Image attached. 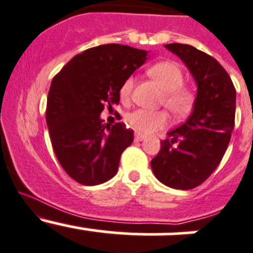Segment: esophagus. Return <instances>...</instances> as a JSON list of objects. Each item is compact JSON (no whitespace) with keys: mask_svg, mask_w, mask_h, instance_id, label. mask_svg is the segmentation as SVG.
Masks as SVG:
<instances>
[{"mask_svg":"<svg viewBox=\"0 0 253 253\" xmlns=\"http://www.w3.org/2000/svg\"><path fill=\"white\" fill-rule=\"evenodd\" d=\"M145 137L146 136L141 134H135V141H142V140H145Z\"/></svg>","mask_w":253,"mask_h":253,"instance_id":"34e87169","label":"esophagus"}]
</instances>
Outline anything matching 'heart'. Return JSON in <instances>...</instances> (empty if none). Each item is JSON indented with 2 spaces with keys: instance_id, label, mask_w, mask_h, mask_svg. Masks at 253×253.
<instances>
[{
  "instance_id": "obj_1",
  "label": "heart",
  "mask_w": 253,
  "mask_h": 253,
  "mask_svg": "<svg viewBox=\"0 0 253 253\" xmlns=\"http://www.w3.org/2000/svg\"><path fill=\"white\" fill-rule=\"evenodd\" d=\"M149 76L164 91V106L176 118H183L189 114L196 103V92L188 84H184V74L181 67L172 61H160L147 70ZM134 87V79L129 76L122 84L119 93L126 101ZM126 122L135 131L150 134L162 129L169 124V116L165 111L136 109L126 117Z\"/></svg>"
}]
</instances>
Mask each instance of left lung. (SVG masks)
<instances>
[{
    "label": "left lung",
    "instance_id": "1",
    "mask_svg": "<svg viewBox=\"0 0 253 253\" xmlns=\"http://www.w3.org/2000/svg\"><path fill=\"white\" fill-rule=\"evenodd\" d=\"M186 64L198 86L191 117L171 130L151 160L155 177L174 189H192L215 171L235 126L236 89L226 70L192 45L166 44Z\"/></svg>",
    "mask_w": 253,
    "mask_h": 253
}]
</instances>
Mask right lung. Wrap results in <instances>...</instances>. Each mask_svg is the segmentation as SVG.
I'll return each instance as SVG.
<instances>
[{
	"mask_svg": "<svg viewBox=\"0 0 253 253\" xmlns=\"http://www.w3.org/2000/svg\"><path fill=\"white\" fill-rule=\"evenodd\" d=\"M146 50L104 44L72 57L54 76L46 102L52 149L67 174L84 186L109 181L134 131L103 124L104 106L119 103L122 84L147 59Z\"/></svg>",
	"mask_w": 253,
	"mask_h": 253,
	"instance_id": "right-lung-1",
	"label": "right lung"
}]
</instances>
